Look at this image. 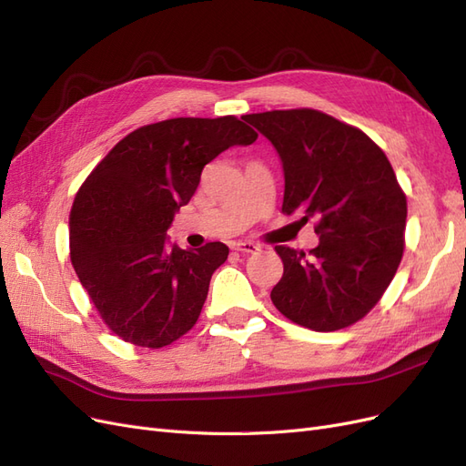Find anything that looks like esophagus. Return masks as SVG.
Returning a JSON list of instances; mask_svg holds the SVG:
<instances>
[{
	"label": "esophagus",
	"mask_w": 466,
	"mask_h": 466,
	"mask_svg": "<svg viewBox=\"0 0 466 466\" xmlns=\"http://www.w3.org/2000/svg\"><path fill=\"white\" fill-rule=\"evenodd\" d=\"M233 250L245 252V255H255V252L260 250V247L252 241H237V243H233Z\"/></svg>",
	"instance_id": "obj_1"
}]
</instances>
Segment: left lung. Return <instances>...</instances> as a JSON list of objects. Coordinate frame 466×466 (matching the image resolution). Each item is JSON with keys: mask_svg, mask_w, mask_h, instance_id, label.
Instances as JSON below:
<instances>
[{"mask_svg": "<svg viewBox=\"0 0 466 466\" xmlns=\"http://www.w3.org/2000/svg\"><path fill=\"white\" fill-rule=\"evenodd\" d=\"M245 120L284 163L281 211L315 218L319 247L276 245L284 276L278 311L317 332L350 327L380 301L404 252L406 194L385 151L356 126L315 108L268 110Z\"/></svg>", "mask_w": 466, "mask_h": 466, "instance_id": "8db88e82", "label": "left lung"}]
</instances>
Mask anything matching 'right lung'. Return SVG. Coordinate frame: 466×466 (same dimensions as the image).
<instances>
[{"instance_id":"add662e5","label":"right lung","mask_w":466,"mask_h":466,"mask_svg":"<svg viewBox=\"0 0 466 466\" xmlns=\"http://www.w3.org/2000/svg\"><path fill=\"white\" fill-rule=\"evenodd\" d=\"M258 134L237 116L171 118L130 132L79 187L69 211V258L98 317L124 342L157 350L198 320L223 243L167 248L175 211L202 168Z\"/></svg>"}]
</instances>
